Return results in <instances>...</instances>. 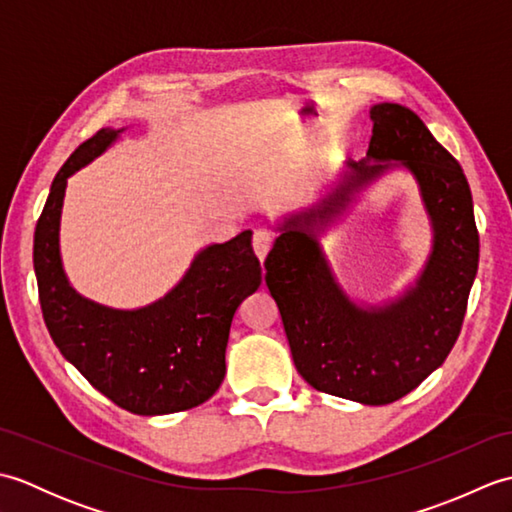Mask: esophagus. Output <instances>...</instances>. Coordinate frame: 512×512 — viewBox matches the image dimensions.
I'll list each match as a JSON object with an SVG mask.
<instances>
[{
	"instance_id": "34e87169",
	"label": "esophagus",
	"mask_w": 512,
	"mask_h": 512,
	"mask_svg": "<svg viewBox=\"0 0 512 512\" xmlns=\"http://www.w3.org/2000/svg\"><path fill=\"white\" fill-rule=\"evenodd\" d=\"M273 242H275V235L266 231V228H257V231L253 233V250H255V255L259 257V262H264L268 250L273 248Z\"/></svg>"
}]
</instances>
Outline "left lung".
<instances>
[{"mask_svg":"<svg viewBox=\"0 0 512 512\" xmlns=\"http://www.w3.org/2000/svg\"><path fill=\"white\" fill-rule=\"evenodd\" d=\"M369 118L367 158L347 162L328 198L279 226L281 235L264 268L303 380L325 394L389 405L438 369L458 341L480 259V235L460 162L420 116L398 103H378ZM394 166L409 168L419 182L434 226V250L416 287L389 307L363 309L338 286L316 231L354 192Z\"/></svg>","mask_w":512,"mask_h":512,"instance_id":"8db88e82","label":"left lung"}]
</instances>
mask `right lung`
<instances>
[{
    "mask_svg": "<svg viewBox=\"0 0 512 512\" xmlns=\"http://www.w3.org/2000/svg\"><path fill=\"white\" fill-rule=\"evenodd\" d=\"M121 132L101 129L59 169L35 228L32 262L43 321L59 352L114 405L160 416L198 407L222 385L233 314L262 284V266L253 233L244 231L200 250L180 284L151 306L114 310L81 297L59 253L65 184Z\"/></svg>",
    "mask_w": 512,
    "mask_h": 512,
    "instance_id": "right-lung-1",
    "label": "right lung"
}]
</instances>
